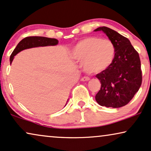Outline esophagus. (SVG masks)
Returning <instances> with one entry per match:
<instances>
[{
    "label": "esophagus",
    "instance_id": "1",
    "mask_svg": "<svg viewBox=\"0 0 151 151\" xmlns=\"http://www.w3.org/2000/svg\"><path fill=\"white\" fill-rule=\"evenodd\" d=\"M89 80H90V78L88 77H83L81 79V81H89Z\"/></svg>",
    "mask_w": 151,
    "mask_h": 151
}]
</instances>
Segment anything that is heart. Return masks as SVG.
<instances>
[{
  "instance_id": "1",
  "label": "heart",
  "mask_w": 151,
  "mask_h": 151,
  "mask_svg": "<svg viewBox=\"0 0 151 151\" xmlns=\"http://www.w3.org/2000/svg\"><path fill=\"white\" fill-rule=\"evenodd\" d=\"M115 54V46L110 40L91 37L76 44L72 49V57L76 61L81 62L86 73L96 74L112 65Z\"/></svg>"
}]
</instances>
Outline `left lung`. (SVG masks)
<instances>
[{"label": "left lung", "instance_id": "1", "mask_svg": "<svg viewBox=\"0 0 151 151\" xmlns=\"http://www.w3.org/2000/svg\"><path fill=\"white\" fill-rule=\"evenodd\" d=\"M94 31L104 32L116 49L112 65L96 75L101 86L95 99L101 106L122 107L129 103L141 86L142 76L139 56L129 40L114 30L99 27Z\"/></svg>", "mask_w": 151, "mask_h": 151}]
</instances>
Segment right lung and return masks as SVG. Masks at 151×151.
<instances>
[{
	"label": "right lung",
	"instance_id": "right-lung-1",
	"mask_svg": "<svg viewBox=\"0 0 151 151\" xmlns=\"http://www.w3.org/2000/svg\"><path fill=\"white\" fill-rule=\"evenodd\" d=\"M59 41L56 39H51V38L43 37H26L18 43L17 47L11 56H10V63L12 62L14 56L17 55L19 52L22 50L29 49V48L37 47H43V46L50 45H57ZM68 102V101H67ZM66 105V104H65Z\"/></svg>",
	"mask_w": 151,
	"mask_h": 151
}]
</instances>
